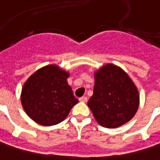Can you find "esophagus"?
I'll return each mask as SVG.
<instances>
[{
    "mask_svg": "<svg viewBox=\"0 0 160 160\" xmlns=\"http://www.w3.org/2000/svg\"><path fill=\"white\" fill-rule=\"evenodd\" d=\"M87 100H88V99H87V97H85V96L80 98V101H81V102H87Z\"/></svg>",
    "mask_w": 160,
    "mask_h": 160,
    "instance_id": "1",
    "label": "esophagus"
}]
</instances>
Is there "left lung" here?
I'll list each match as a JSON object with an SVG mask.
<instances>
[{
	"instance_id": "left-lung-1",
	"label": "left lung",
	"mask_w": 160,
	"mask_h": 160,
	"mask_svg": "<svg viewBox=\"0 0 160 160\" xmlns=\"http://www.w3.org/2000/svg\"><path fill=\"white\" fill-rule=\"evenodd\" d=\"M93 95L88 106L102 127L114 128L129 121L139 105L134 82L121 68L106 64L95 72Z\"/></svg>"
}]
</instances>
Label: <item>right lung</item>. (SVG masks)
Wrapping results in <instances>:
<instances>
[{
	"label": "right lung",
	"instance_id": "1",
	"mask_svg": "<svg viewBox=\"0 0 160 160\" xmlns=\"http://www.w3.org/2000/svg\"><path fill=\"white\" fill-rule=\"evenodd\" d=\"M69 76V72L52 64L39 69L25 81L21 94L22 105L33 121L52 126L67 118L79 102L68 84Z\"/></svg>",
	"mask_w": 160,
	"mask_h": 160
}]
</instances>
